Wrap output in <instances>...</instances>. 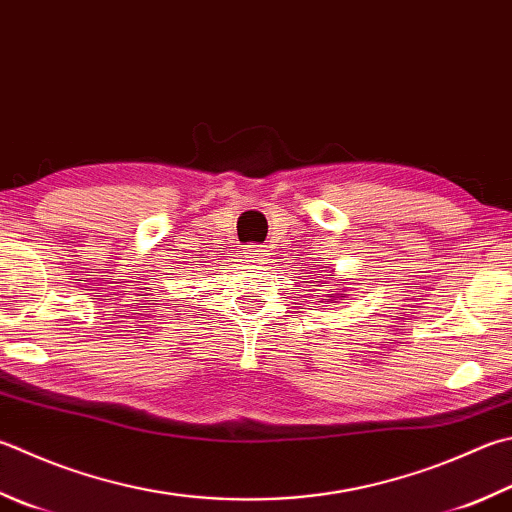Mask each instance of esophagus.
Instances as JSON below:
<instances>
[{"label": "esophagus", "instance_id": "1", "mask_svg": "<svg viewBox=\"0 0 512 512\" xmlns=\"http://www.w3.org/2000/svg\"><path fill=\"white\" fill-rule=\"evenodd\" d=\"M245 254H247V258H252V260H265L267 249H265V245H247Z\"/></svg>", "mask_w": 512, "mask_h": 512}]
</instances>
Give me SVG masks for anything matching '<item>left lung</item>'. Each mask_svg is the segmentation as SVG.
<instances>
[{
  "instance_id": "left-lung-1",
  "label": "left lung",
  "mask_w": 512,
  "mask_h": 512,
  "mask_svg": "<svg viewBox=\"0 0 512 512\" xmlns=\"http://www.w3.org/2000/svg\"><path fill=\"white\" fill-rule=\"evenodd\" d=\"M332 298H334V303H336V301H343L345 294H334V296H327V298H323V301H332Z\"/></svg>"
}]
</instances>
